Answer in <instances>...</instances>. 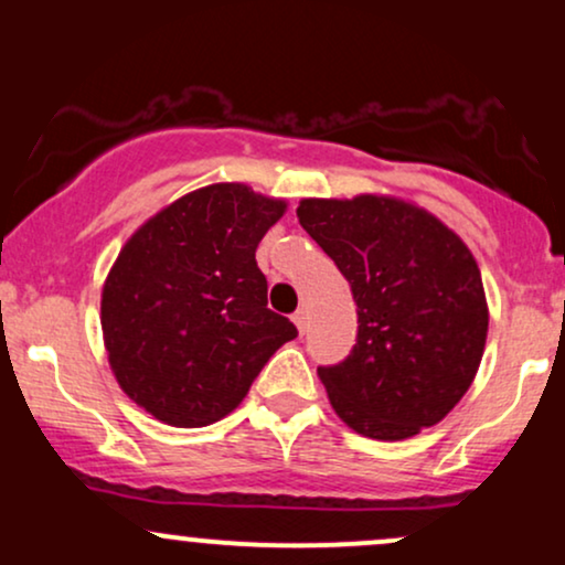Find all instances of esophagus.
<instances>
[{
  "label": "esophagus",
  "instance_id": "esophagus-1",
  "mask_svg": "<svg viewBox=\"0 0 565 565\" xmlns=\"http://www.w3.org/2000/svg\"><path fill=\"white\" fill-rule=\"evenodd\" d=\"M291 321H295L297 332L305 334V329H308V313H305V310H297V313L291 316Z\"/></svg>",
  "mask_w": 565,
  "mask_h": 565
}]
</instances>
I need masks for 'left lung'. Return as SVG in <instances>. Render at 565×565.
Returning <instances> with one entry per match:
<instances>
[{
	"label": "left lung",
	"instance_id": "obj_1",
	"mask_svg": "<svg viewBox=\"0 0 565 565\" xmlns=\"http://www.w3.org/2000/svg\"><path fill=\"white\" fill-rule=\"evenodd\" d=\"M297 217L359 308L348 359L319 366L337 417L377 440L438 425L476 380L489 332L468 244L433 212L382 193L302 199Z\"/></svg>",
	"mask_w": 565,
	"mask_h": 565
}]
</instances>
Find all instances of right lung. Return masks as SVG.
Returning a JSON list of instances; mask_svg holds the SVG:
<instances>
[{"label":"right lung","mask_w":565,"mask_h":565,"mask_svg":"<svg viewBox=\"0 0 565 565\" xmlns=\"http://www.w3.org/2000/svg\"><path fill=\"white\" fill-rule=\"evenodd\" d=\"M287 201L212 183L148 217L108 270L100 327L119 387L159 423L206 427L244 401L295 323L268 308L257 244Z\"/></svg>","instance_id":"right-lung-1"}]
</instances>
